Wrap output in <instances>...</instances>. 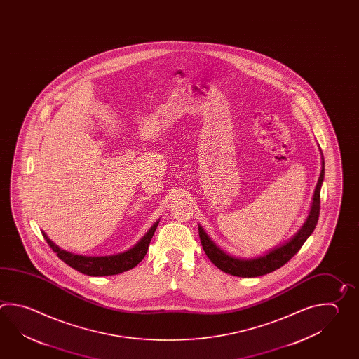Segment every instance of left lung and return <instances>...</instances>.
Returning <instances> with one entry per match:
<instances>
[{"label":"left lung","instance_id":"obj_1","mask_svg":"<svg viewBox=\"0 0 359 359\" xmlns=\"http://www.w3.org/2000/svg\"><path fill=\"white\" fill-rule=\"evenodd\" d=\"M322 158H323V156H322ZM323 175H325V162L322 161L321 175L318 177V182L316 185L313 203L311 207L308 219H306L304 225L302 226L299 231L284 245L271 250L270 253H267L266 256L257 257L252 259H241V258L229 256L224 250H221L208 238V235L205 234V230L199 226L198 227L199 238H201V243H202V247L205 249L207 257L219 270L230 273L233 276H239V278L262 276V275L270 273L272 271L278 270L281 266H284L287 261H290L297 255V252H299L302 245L307 241L308 236L312 234L315 230L318 216H320V207H321L320 205L321 203L320 191H321Z\"/></svg>","mask_w":359,"mask_h":359}]
</instances>
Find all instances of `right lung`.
<instances>
[{"label":"right lung","mask_w":359,"mask_h":359,"mask_svg":"<svg viewBox=\"0 0 359 359\" xmlns=\"http://www.w3.org/2000/svg\"><path fill=\"white\" fill-rule=\"evenodd\" d=\"M157 225H158V221L148 230V233L132 249L114 256L87 257L73 255L55 245L44 233L43 236L60 259L64 261L66 264H69L70 267H73L74 270L79 271L88 276H109V275H117L125 271L132 270L133 267L140 264L146 256L148 245L154 236V230L157 229Z\"/></svg>","instance_id":"1"}]
</instances>
